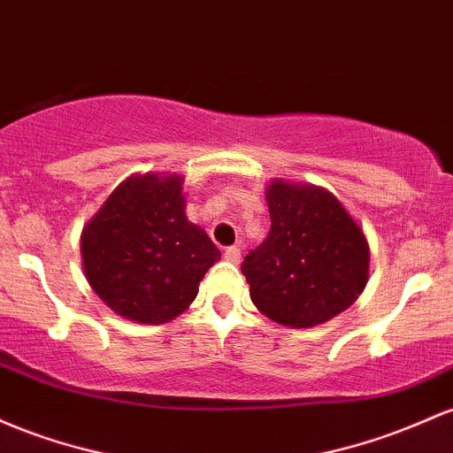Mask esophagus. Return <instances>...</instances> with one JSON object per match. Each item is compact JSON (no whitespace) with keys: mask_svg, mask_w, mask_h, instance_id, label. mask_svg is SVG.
I'll return each instance as SVG.
<instances>
[{"mask_svg":"<svg viewBox=\"0 0 453 453\" xmlns=\"http://www.w3.org/2000/svg\"><path fill=\"white\" fill-rule=\"evenodd\" d=\"M225 258L228 263H233V265H237V263H240V258H242V250L237 246H228L225 250Z\"/></svg>","mask_w":453,"mask_h":453,"instance_id":"obj_1","label":"esophagus"}]
</instances>
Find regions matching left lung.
Wrapping results in <instances>:
<instances>
[{
	"instance_id": "8db88e82",
	"label": "left lung",
	"mask_w": 453,
	"mask_h": 453,
	"mask_svg": "<svg viewBox=\"0 0 453 453\" xmlns=\"http://www.w3.org/2000/svg\"><path fill=\"white\" fill-rule=\"evenodd\" d=\"M265 242L243 258L252 303L284 327H314L344 312L368 282L364 231L329 190L273 180Z\"/></svg>"
}]
</instances>
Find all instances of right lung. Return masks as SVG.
I'll list each match as a JSON object with an SVG mask.
<instances>
[{
    "mask_svg": "<svg viewBox=\"0 0 453 453\" xmlns=\"http://www.w3.org/2000/svg\"><path fill=\"white\" fill-rule=\"evenodd\" d=\"M180 175H132L111 192L81 235L89 287L119 317L169 323L195 302L205 272L220 258L186 218Z\"/></svg>",
    "mask_w": 453,
    "mask_h": 453,
    "instance_id": "1",
    "label": "right lung"
}]
</instances>
